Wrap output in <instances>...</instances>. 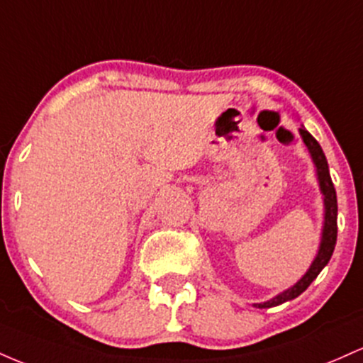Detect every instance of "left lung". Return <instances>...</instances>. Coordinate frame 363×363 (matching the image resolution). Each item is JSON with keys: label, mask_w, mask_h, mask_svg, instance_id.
<instances>
[{"label": "left lung", "mask_w": 363, "mask_h": 363, "mask_svg": "<svg viewBox=\"0 0 363 363\" xmlns=\"http://www.w3.org/2000/svg\"><path fill=\"white\" fill-rule=\"evenodd\" d=\"M298 132H300V137H302L303 144L307 145L308 152H311L312 162L313 166H315L317 182H319L320 194H323V199H324V225H323V233H320L319 250H317L311 267H308L307 272H305L302 278L296 281L291 288H288V290L279 293V295L272 296V298L267 300V302L254 303V307L257 308L276 307V305H281L288 302V300H293L298 295H302V293L311 286L312 281L319 276V272L328 266L329 259H331L333 252H335L336 238H337V201H336L335 185H333L331 174H329L328 160H325L323 147L319 145V142H317L315 138L305 130L303 125L298 128Z\"/></svg>", "instance_id": "obj_1"}]
</instances>
